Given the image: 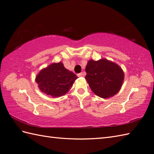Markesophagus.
I'll list each match as a JSON object with an SVG mask.
<instances>
[{"label": "esophagus", "instance_id": "34e87169", "mask_svg": "<svg viewBox=\"0 0 154 154\" xmlns=\"http://www.w3.org/2000/svg\"><path fill=\"white\" fill-rule=\"evenodd\" d=\"M84 75H85V73H84V72H81V73L78 74V77H82V76H84Z\"/></svg>", "mask_w": 154, "mask_h": 154}]
</instances>
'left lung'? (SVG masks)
I'll return each mask as SVG.
<instances>
[{"label": "left lung", "instance_id": "8db88e82", "mask_svg": "<svg viewBox=\"0 0 154 154\" xmlns=\"http://www.w3.org/2000/svg\"><path fill=\"white\" fill-rule=\"evenodd\" d=\"M86 80L94 93L101 98L117 94L123 84L125 74L117 64L106 59H90L86 66Z\"/></svg>", "mask_w": 154, "mask_h": 154}]
</instances>
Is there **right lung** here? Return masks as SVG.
<instances>
[{"label":"right lung","instance_id":"1","mask_svg":"<svg viewBox=\"0 0 154 154\" xmlns=\"http://www.w3.org/2000/svg\"><path fill=\"white\" fill-rule=\"evenodd\" d=\"M78 78L62 62L53 63L39 71L35 77L40 91L53 97L65 95Z\"/></svg>","mask_w":154,"mask_h":154}]
</instances>
